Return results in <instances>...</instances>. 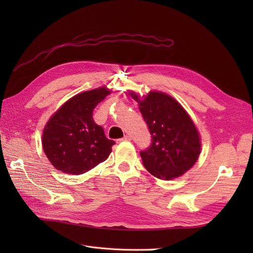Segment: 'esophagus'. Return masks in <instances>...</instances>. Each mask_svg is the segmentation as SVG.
Wrapping results in <instances>:
<instances>
[{
	"mask_svg": "<svg viewBox=\"0 0 253 253\" xmlns=\"http://www.w3.org/2000/svg\"><path fill=\"white\" fill-rule=\"evenodd\" d=\"M129 140H131V137H129L128 135H126V136L124 137V138H120V139H118L117 141H118V142H122V141H129Z\"/></svg>",
	"mask_w": 253,
	"mask_h": 253,
	"instance_id": "34e87169",
	"label": "esophagus"
}]
</instances>
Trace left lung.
Returning a JSON list of instances; mask_svg holds the SVG:
<instances>
[{
  "mask_svg": "<svg viewBox=\"0 0 253 253\" xmlns=\"http://www.w3.org/2000/svg\"><path fill=\"white\" fill-rule=\"evenodd\" d=\"M127 91L138 103L152 135L151 147L140 152L145 169L164 180L185 174L197 162L202 148L201 135L192 118L176 99L164 91L150 90L142 97Z\"/></svg>",
  "mask_w": 253,
  "mask_h": 253,
  "instance_id": "8db88e82",
  "label": "left lung"
}]
</instances>
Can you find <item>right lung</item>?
Segmentation results:
<instances>
[{
	"label": "right lung",
	"instance_id": "add662e5",
	"mask_svg": "<svg viewBox=\"0 0 253 253\" xmlns=\"http://www.w3.org/2000/svg\"><path fill=\"white\" fill-rule=\"evenodd\" d=\"M111 93L106 85L82 91L51 115L43 128L42 147L57 170L80 175L108 159L115 141L95 124L93 111Z\"/></svg>",
	"mask_w": 253,
	"mask_h": 253
}]
</instances>
